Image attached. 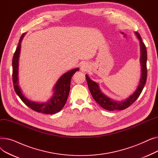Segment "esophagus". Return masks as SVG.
<instances>
[{"label": "esophagus", "mask_w": 158, "mask_h": 158, "mask_svg": "<svg viewBox=\"0 0 158 158\" xmlns=\"http://www.w3.org/2000/svg\"><path fill=\"white\" fill-rule=\"evenodd\" d=\"M81 70L83 71V72H85L86 71V70L88 69V66L86 63H82L81 64Z\"/></svg>", "instance_id": "1"}]
</instances>
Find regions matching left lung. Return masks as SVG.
Masks as SVG:
<instances>
[{
	"label": "left lung",
	"mask_w": 158,
	"mask_h": 158,
	"mask_svg": "<svg viewBox=\"0 0 158 158\" xmlns=\"http://www.w3.org/2000/svg\"><path fill=\"white\" fill-rule=\"evenodd\" d=\"M136 35L140 42V50H141V56H140V63L142 66V76L139 81V85L135 92V93L131 95L128 98L123 101H116L110 98V97L105 95L99 88L97 82L91 80L88 75H86V79L87 81L88 86L89 89V92L92 94L94 100L100 105L104 109L108 111L114 110H123L127 108L132 103H133L139 95L142 93V90L145 85L147 77V54L145 45L142 41V38L138 32H136Z\"/></svg>",
	"instance_id": "left-lung-1"
}]
</instances>
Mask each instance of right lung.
<instances>
[{
    "label": "right lung",
    "instance_id": "add662e5",
    "mask_svg": "<svg viewBox=\"0 0 158 158\" xmlns=\"http://www.w3.org/2000/svg\"><path fill=\"white\" fill-rule=\"evenodd\" d=\"M25 33L21 36L19 42L14 53L12 66H13V82L16 94L20 98L22 102L32 110L44 114H54L60 111L67 101L70 89V82L73 75L79 69H75L65 73L59 79L54 88V93L52 97L45 102H36L29 100L25 97L19 85V59L20 52L21 41Z\"/></svg>",
    "mask_w": 158,
    "mask_h": 158
}]
</instances>
